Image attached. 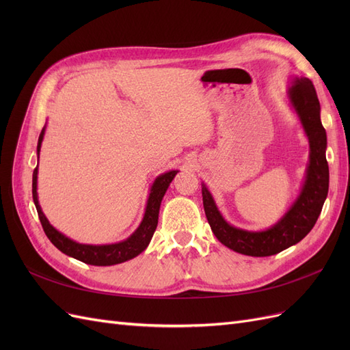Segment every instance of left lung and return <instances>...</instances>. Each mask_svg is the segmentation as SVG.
<instances>
[{"instance_id":"obj_1","label":"left lung","mask_w":350,"mask_h":350,"mask_svg":"<svg viewBox=\"0 0 350 350\" xmlns=\"http://www.w3.org/2000/svg\"><path fill=\"white\" fill-rule=\"evenodd\" d=\"M292 109L298 115L308 137L310 162L301 193L288 211L269 229L247 230L232 226L219 211L206 184H201L208 225L225 247L251 257L274 256L302 241L314 228L328 193V163L325 159L327 134L320 118V102L314 84L306 77H293L288 90Z\"/></svg>"}]
</instances>
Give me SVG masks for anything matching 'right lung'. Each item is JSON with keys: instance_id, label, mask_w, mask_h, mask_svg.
I'll list each match as a JSON object with an SVG mask.
<instances>
[{"instance_id": "add662e5", "label": "right lung", "mask_w": 350, "mask_h": 350, "mask_svg": "<svg viewBox=\"0 0 350 350\" xmlns=\"http://www.w3.org/2000/svg\"><path fill=\"white\" fill-rule=\"evenodd\" d=\"M45 130H46V125L42 129L39 140H38V149H36L38 163H39L40 146H42V142H44ZM176 174L178 171H167L165 174H161L154 179L150 187L149 198H147V203H146L144 216L139 228H137L126 239L121 242H115V243H107V245H90V243L76 242L70 239L68 237H66L64 234H61L59 230H57L49 224V220L46 219L44 211L40 208L39 198H38V166L35 167L33 179H31V194H33V203L36 206L42 228H44L49 241L54 243L61 252H64L66 256L76 258L79 261L90 264V266H113V264H120L137 257L147 248V245H149V242L157 226L159 208H161L162 198Z\"/></svg>"}]
</instances>
